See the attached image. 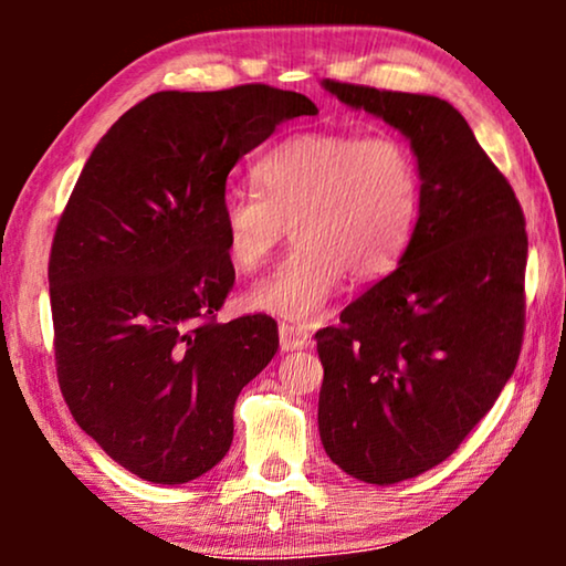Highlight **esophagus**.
<instances>
[{
	"label": "esophagus",
	"instance_id": "34e87169",
	"mask_svg": "<svg viewBox=\"0 0 566 566\" xmlns=\"http://www.w3.org/2000/svg\"><path fill=\"white\" fill-rule=\"evenodd\" d=\"M277 335H281V350H304V347L312 345V335L306 329L293 327V324H281L277 327Z\"/></svg>",
	"mask_w": 566,
	"mask_h": 566
}]
</instances>
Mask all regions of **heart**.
Listing matches in <instances>:
<instances>
[{"label":"heart","mask_w":566,"mask_h":566,"mask_svg":"<svg viewBox=\"0 0 566 566\" xmlns=\"http://www.w3.org/2000/svg\"><path fill=\"white\" fill-rule=\"evenodd\" d=\"M258 190H229L219 219L237 270L260 268L291 223L296 247L247 291L254 312L312 322L343 285L397 265L420 213V172L394 134L316 130L283 138L254 161Z\"/></svg>","instance_id":"heart-1"}]
</instances>
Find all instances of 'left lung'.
Listing matches in <instances>:
<instances>
[{"mask_svg": "<svg viewBox=\"0 0 566 566\" xmlns=\"http://www.w3.org/2000/svg\"><path fill=\"white\" fill-rule=\"evenodd\" d=\"M409 138L420 216L399 265L316 332L319 436L345 474L397 484L446 461L513 376L525 329V216L446 99L324 82Z\"/></svg>", "mask_w": 566, "mask_h": 566, "instance_id": "1", "label": "left lung"}]
</instances>
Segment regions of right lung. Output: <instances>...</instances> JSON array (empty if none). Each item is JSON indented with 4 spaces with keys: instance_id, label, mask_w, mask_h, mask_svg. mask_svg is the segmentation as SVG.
Here are the masks:
<instances>
[{
    "instance_id": "1",
    "label": "right lung",
    "mask_w": 566,
    "mask_h": 566,
    "mask_svg": "<svg viewBox=\"0 0 566 566\" xmlns=\"http://www.w3.org/2000/svg\"><path fill=\"white\" fill-rule=\"evenodd\" d=\"M314 113L270 84L157 92L99 138L61 213L49 260L61 394L146 482L211 471L234 438L239 391L273 360V316L216 322L234 285L219 208L231 167Z\"/></svg>"
}]
</instances>
